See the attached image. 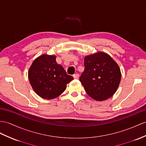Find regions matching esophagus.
<instances>
[{
	"mask_svg": "<svg viewBox=\"0 0 146 146\" xmlns=\"http://www.w3.org/2000/svg\"><path fill=\"white\" fill-rule=\"evenodd\" d=\"M73 77L74 79H78L79 77V74H74L73 75Z\"/></svg>",
	"mask_w": 146,
	"mask_h": 146,
	"instance_id": "34e87169",
	"label": "esophagus"
}]
</instances>
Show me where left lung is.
<instances>
[{
  "label": "left lung",
  "instance_id": "1",
  "mask_svg": "<svg viewBox=\"0 0 146 146\" xmlns=\"http://www.w3.org/2000/svg\"><path fill=\"white\" fill-rule=\"evenodd\" d=\"M84 67L79 79L86 93L97 101L112 97L119 86L121 74L111 56L103 52L87 56Z\"/></svg>",
  "mask_w": 146,
  "mask_h": 146
}]
</instances>
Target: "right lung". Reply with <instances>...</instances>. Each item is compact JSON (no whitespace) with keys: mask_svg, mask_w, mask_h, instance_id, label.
<instances>
[{"mask_svg":"<svg viewBox=\"0 0 146 146\" xmlns=\"http://www.w3.org/2000/svg\"><path fill=\"white\" fill-rule=\"evenodd\" d=\"M54 55L42 54L35 59L28 70L30 83L36 94L44 99L58 97L66 90L72 76L56 61Z\"/></svg>","mask_w":146,"mask_h":146,"instance_id":"1","label":"right lung"}]
</instances>
